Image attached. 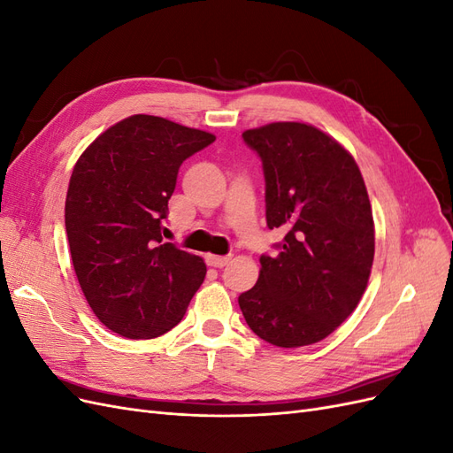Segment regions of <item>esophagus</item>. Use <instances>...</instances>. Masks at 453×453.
<instances>
[{
  "label": "esophagus",
  "mask_w": 453,
  "mask_h": 453,
  "mask_svg": "<svg viewBox=\"0 0 453 453\" xmlns=\"http://www.w3.org/2000/svg\"><path fill=\"white\" fill-rule=\"evenodd\" d=\"M205 263H208V266H213V268H223L230 263V257H215V255H208L205 257Z\"/></svg>",
  "instance_id": "34e87169"
}]
</instances>
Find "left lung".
I'll list each match as a JSON object with an SVG mask.
<instances>
[{
	"instance_id": "8db88e82",
	"label": "left lung",
	"mask_w": 453,
	"mask_h": 453,
	"mask_svg": "<svg viewBox=\"0 0 453 453\" xmlns=\"http://www.w3.org/2000/svg\"><path fill=\"white\" fill-rule=\"evenodd\" d=\"M263 160L266 225L285 230L276 257H260L238 304L251 331L278 348L321 342L344 323L368 285L374 219L349 150L306 122L243 132Z\"/></svg>"
}]
</instances>
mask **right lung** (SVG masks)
I'll return each instance as SVG.
<instances>
[{"label":"right lung","instance_id":"1","mask_svg":"<svg viewBox=\"0 0 453 453\" xmlns=\"http://www.w3.org/2000/svg\"><path fill=\"white\" fill-rule=\"evenodd\" d=\"M215 135L155 115H132L79 157L65 196L75 276L109 331L157 338L183 319L205 278L202 257L162 242L185 158Z\"/></svg>","mask_w":453,"mask_h":453}]
</instances>
